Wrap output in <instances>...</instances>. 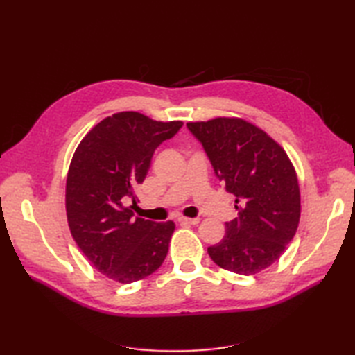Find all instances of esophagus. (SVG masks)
I'll use <instances>...</instances> for the list:
<instances>
[{
  "mask_svg": "<svg viewBox=\"0 0 355 355\" xmlns=\"http://www.w3.org/2000/svg\"><path fill=\"white\" fill-rule=\"evenodd\" d=\"M178 223L182 224H198L200 223V218H187V216H178L177 218Z\"/></svg>",
  "mask_w": 355,
  "mask_h": 355,
  "instance_id": "1",
  "label": "esophagus"
}]
</instances>
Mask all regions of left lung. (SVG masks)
I'll use <instances>...</instances> for the list:
<instances>
[{
    "label": "left lung",
    "mask_w": 355,
    "mask_h": 355,
    "mask_svg": "<svg viewBox=\"0 0 355 355\" xmlns=\"http://www.w3.org/2000/svg\"><path fill=\"white\" fill-rule=\"evenodd\" d=\"M225 191L236 197L238 218L207 248L212 261L238 275L275 263L296 235L300 220L297 173L284 148L259 126L239 117L189 122Z\"/></svg>",
    "instance_id": "obj_1"
}]
</instances>
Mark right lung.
Listing matches in <instances>:
<instances>
[{
  "label": "right lung",
  "mask_w": 355,
  "mask_h": 355,
  "mask_svg": "<svg viewBox=\"0 0 355 355\" xmlns=\"http://www.w3.org/2000/svg\"><path fill=\"white\" fill-rule=\"evenodd\" d=\"M182 126V120L116 112L94 125L74 150L65 186L67 221L82 253L112 281H140L168 254L173 221L134 218L125 205H137L134 187L145 180L154 150Z\"/></svg>",
  "instance_id": "1"
}]
</instances>
